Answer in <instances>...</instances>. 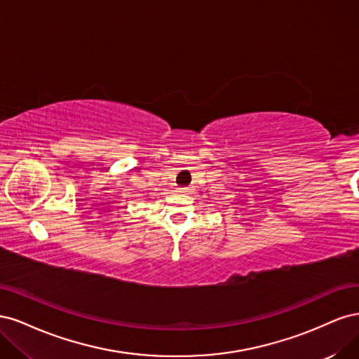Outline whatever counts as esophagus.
I'll return each mask as SVG.
<instances>
[{"label": "esophagus", "mask_w": 359, "mask_h": 359, "mask_svg": "<svg viewBox=\"0 0 359 359\" xmlns=\"http://www.w3.org/2000/svg\"><path fill=\"white\" fill-rule=\"evenodd\" d=\"M184 191H190V187H186V189H182Z\"/></svg>", "instance_id": "esophagus-1"}]
</instances>
